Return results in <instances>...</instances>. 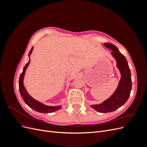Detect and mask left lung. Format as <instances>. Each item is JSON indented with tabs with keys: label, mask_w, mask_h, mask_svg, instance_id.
I'll return each mask as SVG.
<instances>
[{
	"label": "left lung",
	"mask_w": 147,
	"mask_h": 147,
	"mask_svg": "<svg viewBox=\"0 0 147 147\" xmlns=\"http://www.w3.org/2000/svg\"><path fill=\"white\" fill-rule=\"evenodd\" d=\"M105 47L112 51L111 54L117 61V67L121 74V78L117 90L109 99L100 104L91 107L100 113L114 112L126 103L130 96L132 89L131 70L124 56L119 52L117 47L112 43H104Z\"/></svg>",
	"instance_id": "8db88e82"
}]
</instances>
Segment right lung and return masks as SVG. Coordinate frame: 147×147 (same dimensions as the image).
I'll list each match as a JSON object with an SVG mask.
<instances>
[{"instance_id":"obj_1","label":"right lung","mask_w":147,"mask_h":147,"mask_svg":"<svg viewBox=\"0 0 147 147\" xmlns=\"http://www.w3.org/2000/svg\"><path fill=\"white\" fill-rule=\"evenodd\" d=\"M33 49H34V47L31 48V50L29 53V55H28L29 57V62L26 64L24 67L23 68V72H22L20 75V80H19V90H20V94H21L22 98H23L25 103L27 104L29 107L34 110L35 111H37V112H38L45 113L54 112H55V111L60 110L62 108V107L61 105H58V106L46 105L45 104H42V102H40L39 101L34 99L32 96H30L29 94V93L27 92V91H26V88L24 87V85L23 80H24V75L26 73V69H27L28 67L29 66V65L30 64V55H31V53H32Z\"/></svg>"}]
</instances>
